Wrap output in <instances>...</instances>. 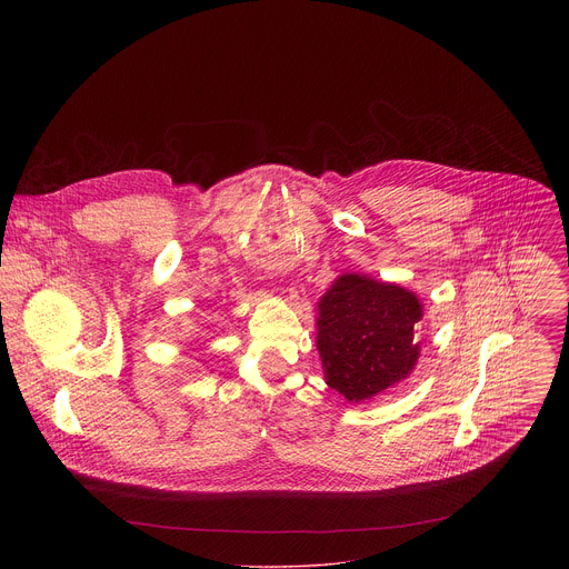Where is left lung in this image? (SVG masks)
I'll list each match as a JSON object with an SVG mask.
<instances>
[{"label": "left lung", "instance_id": "left-lung-1", "mask_svg": "<svg viewBox=\"0 0 569 569\" xmlns=\"http://www.w3.org/2000/svg\"><path fill=\"white\" fill-rule=\"evenodd\" d=\"M421 315L419 299L405 288L342 274L319 301L317 349L327 382L360 402L408 378L419 358Z\"/></svg>", "mask_w": 569, "mask_h": 569}]
</instances>
